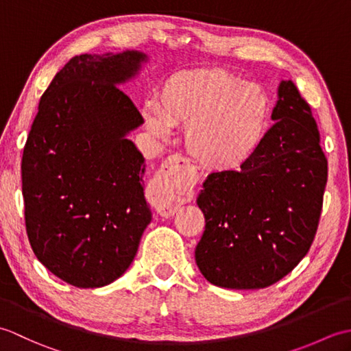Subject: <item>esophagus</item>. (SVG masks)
<instances>
[{
	"instance_id": "34e87169",
	"label": "esophagus",
	"mask_w": 351,
	"mask_h": 351,
	"mask_svg": "<svg viewBox=\"0 0 351 351\" xmlns=\"http://www.w3.org/2000/svg\"><path fill=\"white\" fill-rule=\"evenodd\" d=\"M193 180L195 175L181 155L169 156L149 184V196L156 213L162 217L173 215L190 195Z\"/></svg>"
}]
</instances>
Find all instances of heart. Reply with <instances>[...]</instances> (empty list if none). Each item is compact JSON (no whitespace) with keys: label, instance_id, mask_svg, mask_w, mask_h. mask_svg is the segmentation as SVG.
Wrapping results in <instances>:
<instances>
[{"label":"heart","instance_id":"b5f03b06","mask_svg":"<svg viewBox=\"0 0 351 351\" xmlns=\"http://www.w3.org/2000/svg\"><path fill=\"white\" fill-rule=\"evenodd\" d=\"M146 128L166 137L184 126V143L208 170L247 164L267 136L271 101L263 87L223 69L178 72L161 84L156 107L143 111Z\"/></svg>","mask_w":351,"mask_h":351}]
</instances>
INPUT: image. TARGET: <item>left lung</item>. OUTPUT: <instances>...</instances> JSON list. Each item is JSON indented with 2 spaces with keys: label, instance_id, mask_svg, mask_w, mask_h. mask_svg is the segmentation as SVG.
Instances as JSON below:
<instances>
[{
  "label": "left lung",
  "instance_id": "8db88e82",
  "mask_svg": "<svg viewBox=\"0 0 351 351\" xmlns=\"http://www.w3.org/2000/svg\"><path fill=\"white\" fill-rule=\"evenodd\" d=\"M274 125L241 170L208 175L197 196L205 230L195 258L215 287L259 289L280 280L314 241L327 160L309 104L280 81Z\"/></svg>",
  "mask_w": 351,
  "mask_h": 351
}]
</instances>
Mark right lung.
<instances>
[{
  "instance_id": "add662e5",
  "label": "right lung",
  "mask_w": 351,
  "mask_h": 351,
  "mask_svg": "<svg viewBox=\"0 0 351 351\" xmlns=\"http://www.w3.org/2000/svg\"><path fill=\"white\" fill-rule=\"evenodd\" d=\"M146 62L130 49L71 58L42 95L28 134L21 164L28 241L73 287L121 278L152 220L145 158L126 137L143 117L119 88Z\"/></svg>"
}]
</instances>
